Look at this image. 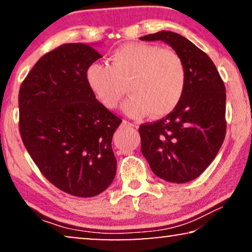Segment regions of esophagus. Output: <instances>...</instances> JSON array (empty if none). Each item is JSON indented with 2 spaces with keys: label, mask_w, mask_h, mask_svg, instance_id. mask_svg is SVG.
I'll return each instance as SVG.
<instances>
[{
  "label": "esophagus",
  "mask_w": 252,
  "mask_h": 252,
  "mask_svg": "<svg viewBox=\"0 0 252 252\" xmlns=\"http://www.w3.org/2000/svg\"><path fill=\"white\" fill-rule=\"evenodd\" d=\"M124 123H125V125H128V126H132V127H137V126H136V124H133V123L126 122V120H125V122H124Z\"/></svg>",
  "instance_id": "obj_1"
}]
</instances>
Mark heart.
Returning <instances> with one entry per match:
<instances>
[{
	"instance_id": "1",
	"label": "heart",
	"mask_w": 252,
	"mask_h": 252,
	"mask_svg": "<svg viewBox=\"0 0 252 252\" xmlns=\"http://www.w3.org/2000/svg\"><path fill=\"white\" fill-rule=\"evenodd\" d=\"M109 61L91 64L85 74L88 88L106 109L118 108L126 85L130 96L125 110L132 117L167 115L181 101L186 67L174 50L132 42L116 48Z\"/></svg>"
}]
</instances>
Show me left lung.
<instances>
[{"instance_id":"left-lung-1","label":"left lung","mask_w":252,"mask_h":252,"mask_svg":"<svg viewBox=\"0 0 252 252\" xmlns=\"http://www.w3.org/2000/svg\"><path fill=\"white\" fill-rule=\"evenodd\" d=\"M140 39L163 41L185 63L181 101L166 117L139 128L141 151L154 173L185 184L205 171L225 139V85L211 58L180 34L161 31Z\"/></svg>"}]
</instances>
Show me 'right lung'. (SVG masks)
Segmentation results:
<instances>
[{
  "label": "right lung",
  "instance_id": "obj_1",
  "mask_svg": "<svg viewBox=\"0 0 252 252\" xmlns=\"http://www.w3.org/2000/svg\"><path fill=\"white\" fill-rule=\"evenodd\" d=\"M101 57L88 44H62L36 62L19 89L24 146L48 181L78 197L101 194L117 171L111 141L122 119L96 99L85 78Z\"/></svg>",
  "mask_w": 252,
  "mask_h": 252
}]
</instances>
